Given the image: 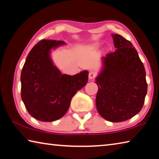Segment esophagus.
<instances>
[{
    "label": "esophagus",
    "mask_w": 159,
    "mask_h": 159,
    "mask_svg": "<svg viewBox=\"0 0 159 159\" xmlns=\"http://www.w3.org/2000/svg\"><path fill=\"white\" fill-rule=\"evenodd\" d=\"M97 76V72L95 71H90L89 73V75H88V78H89V79L92 80V79H94Z\"/></svg>",
    "instance_id": "34e87169"
}]
</instances>
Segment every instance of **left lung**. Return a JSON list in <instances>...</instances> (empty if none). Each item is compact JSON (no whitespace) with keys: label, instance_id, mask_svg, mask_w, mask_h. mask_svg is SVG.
<instances>
[{"label":"left lung","instance_id":"8db88e82","mask_svg":"<svg viewBox=\"0 0 159 159\" xmlns=\"http://www.w3.org/2000/svg\"><path fill=\"white\" fill-rule=\"evenodd\" d=\"M114 52L103 58V69L96 78L98 111L111 122L124 121L140 111L147 93L146 72L131 43L111 34Z\"/></svg>","mask_w":159,"mask_h":159}]
</instances>
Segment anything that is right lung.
I'll list each match as a JSON object with an SVG mask.
<instances>
[{
    "label": "right lung",
    "mask_w": 159,
    "mask_h": 159,
    "mask_svg": "<svg viewBox=\"0 0 159 159\" xmlns=\"http://www.w3.org/2000/svg\"><path fill=\"white\" fill-rule=\"evenodd\" d=\"M64 42L42 40L29 53L21 73V97L31 116L45 122L60 119L71 99L87 84L88 71L61 74L50 57V50Z\"/></svg>",
    "instance_id": "1"
}]
</instances>
